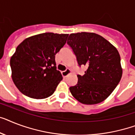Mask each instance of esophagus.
Masks as SVG:
<instances>
[{"label":"esophagus","instance_id":"34e87169","mask_svg":"<svg viewBox=\"0 0 135 135\" xmlns=\"http://www.w3.org/2000/svg\"><path fill=\"white\" fill-rule=\"evenodd\" d=\"M70 73H71V70H70L69 69H66L65 71H62V75L63 77L65 78V77H66V76H67V75H69Z\"/></svg>","mask_w":135,"mask_h":135}]
</instances>
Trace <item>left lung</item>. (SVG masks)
I'll return each instance as SVG.
<instances>
[{
    "label": "left lung",
    "mask_w": 135,
    "mask_h": 135,
    "mask_svg": "<svg viewBox=\"0 0 135 135\" xmlns=\"http://www.w3.org/2000/svg\"><path fill=\"white\" fill-rule=\"evenodd\" d=\"M67 44L73 50L79 66L85 65L83 75L69 87L72 96L81 103L94 105L103 101L121 80V57L117 49L97 34H71Z\"/></svg>",
    "instance_id": "8db88e82"
}]
</instances>
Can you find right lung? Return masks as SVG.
I'll return each mask as SVG.
<instances>
[{
	"label": "right lung",
	"instance_id": "add662e5",
	"mask_svg": "<svg viewBox=\"0 0 135 135\" xmlns=\"http://www.w3.org/2000/svg\"><path fill=\"white\" fill-rule=\"evenodd\" d=\"M68 36L46 32L28 37L17 46L10 67L13 82L22 94L43 99L55 92L62 80L55 55L65 45Z\"/></svg>",
	"mask_w": 135,
	"mask_h": 135
}]
</instances>
